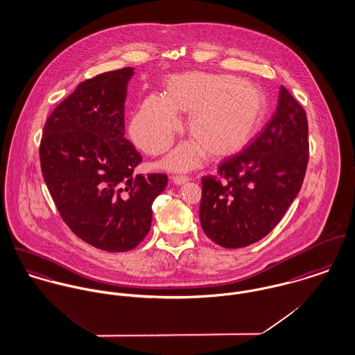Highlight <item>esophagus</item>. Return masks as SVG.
Returning a JSON list of instances; mask_svg holds the SVG:
<instances>
[{"label": "esophagus", "instance_id": "1", "mask_svg": "<svg viewBox=\"0 0 355 355\" xmlns=\"http://www.w3.org/2000/svg\"><path fill=\"white\" fill-rule=\"evenodd\" d=\"M173 182L175 184V185H182V184H185V182H188V177L187 175H174L173 178Z\"/></svg>", "mask_w": 355, "mask_h": 355}]
</instances>
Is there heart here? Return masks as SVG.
<instances>
[{
    "mask_svg": "<svg viewBox=\"0 0 355 355\" xmlns=\"http://www.w3.org/2000/svg\"><path fill=\"white\" fill-rule=\"evenodd\" d=\"M177 112L189 113L195 141L175 148L164 164L173 170L195 166L205 151L223 158L243 150L261 130L268 101L256 84L230 75L187 72L166 80L164 96L150 95L130 121L135 144L151 155L166 151L181 128Z\"/></svg>",
    "mask_w": 355,
    "mask_h": 355,
    "instance_id": "heart-1",
    "label": "heart"
}]
</instances>
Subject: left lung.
<instances>
[{"label": "left lung", "instance_id": "8db88e82", "mask_svg": "<svg viewBox=\"0 0 355 355\" xmlns=\"http://www.w3.org/2000/svg\"><path fill=\"white\" fill-rule=\"evenodd\" d=\"M308 119L282 85L275 114L243 151L202 177L200 223L215 243L236 249L267 236L298 195L308 166Z\"/></svg>", "mask_w": 355, "mask_h": 355}]
</instances>
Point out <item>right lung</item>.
<instances>
[{"label": "right lung", "mask_w": 355, "mask_h": 355, "mask_svg": "<svg viewBox=\"0 0 355 355\" xmlns=\"http://www.w3.org/2000/svg\"><path fill=\"white\" fill-rule=\"evenodd\" d=\"M135 68L80 83L49 116L40 140L42 174L69 229L106 252L136 248L151 229L166 174H135L143 160L125 139L123 103Z\"/></svg>", "instance_id": "right-lung-1"}]
</instances>
